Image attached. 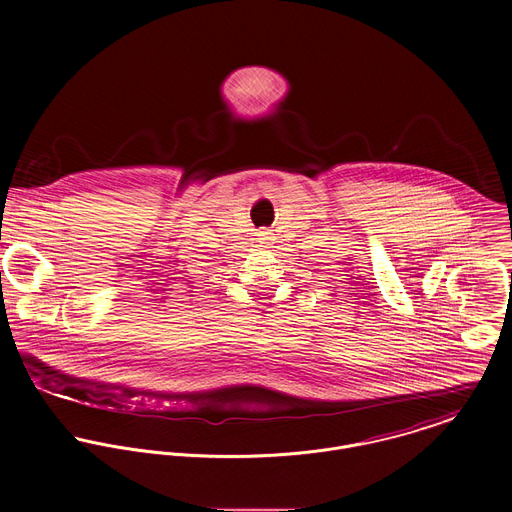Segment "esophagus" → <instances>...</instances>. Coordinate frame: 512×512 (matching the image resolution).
<instances>
[{"instance_id": "obj_1", "label": "esophagus", "mask_w": 512, "mask_h": 512, "mask_svg": "<svg viewBox=\"0 0 512 512\" xmlns=\"http://www.w3.org/2000/svg\"><path fill=\"white\" fill-rule=\"evenodd\" d=\"M258 236H260V240H262L264 244H272V240H274V238H272V232H270L268 228H262V230L258 232Z\"/></svg>"}]
</instances>
